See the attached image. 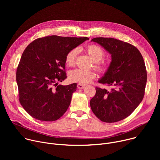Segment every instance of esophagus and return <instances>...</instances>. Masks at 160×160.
Segmentation results:
<instances>
[{
    "label": "esophagus",
    "instance_id": "obj_1",
    "mask_svg": "<svg viewBox=\"0 0 160 160\" xmlns=\"http://www.w3.org/2000/svg\"><path fill=\"white\" fill-rule=\"evenodd\" d=\"M85 85H82V84H80V83L77 84V87H78V88H80V89H82V88H85Z\"/></svg>",
    "mask_w": 160,
    "mask_h": 160
}]
</instances>
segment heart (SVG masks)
I'll use <instances>...</instances> for the list:
<instances>
[{
    "mask_svg": "<svg viewBox=\"0 0 160 160\" xmlns=\"http://www.w3.org/2000/svg\"><path fill=\"white\" fill-rule=\"evenodd\" d=\"M87 52L94 61V67L99 72H104L106 66L104 63L101 62L104 55L103 50L96 45H90L87 48ZM78 53L77 48L73 49L68 52L65 57V62L68 66H73L75 64L77 56ZM96 77V73L92 70H85L82 69H77L72 70L68 74L69 80L75 83L80 84H87L90 83Z\"/></svg>",
    "mask_w": 160,
    "mask_h": 160,
    "instance_id": "b5f03b06",
    "label": "heart"
}]
</instances>
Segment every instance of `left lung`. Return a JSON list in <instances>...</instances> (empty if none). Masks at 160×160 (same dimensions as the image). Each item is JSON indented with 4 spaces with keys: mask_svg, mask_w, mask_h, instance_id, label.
I'll return each mask as SVG.
<instances>
[{
    "mask_svg": "<svg viewBox=\"0 0 160 160\" xmlns=\"http://www.w3.org/2000/svg\"><path fill=\"white\" fill-rule=\"evenodd\" d=\"M111 55V61L98 82L111 87H96L90 105L102 122L114 123L125 119L143 99L147 72L143 58L133 45L113 38L97 37L91 40Z\"/></svg>",
    "mask_w": 160,
    "mask_h": 160,
    "instance_id": "8db88e82",
    "label": "left lung"
}]
</instances>
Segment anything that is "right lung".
Masks as SVG:
<instances>
[{
  "mask_svg": "<svg viewBox=\"0 0 160 160\" xmlns=\"http://www.w3.org/2000/svg\"><path fill=\"white\" fill-rule=\"evenodd\" d=\"M87 40L51 35L35 40L22 52L16 71L19 99L33 118L52 122L66 111L77 84L58 85L67 77L65 57Z\"/></svg>",
  "mask_w": 160,
  "mask_h": 160,
  "instance_id": "1",
  "label": "right lung"
}]
</instances>
